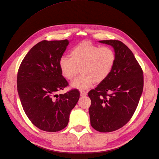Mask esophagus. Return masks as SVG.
Returning <instances> with one entry per match:
<instances>
[{
  "instance_id": "34e87169",
  "label": "esophagus",
  "mask_w": 159,
  "mask_h": 159,
  "mask_svg": "<svg viewBox=\"0 0 159 159\" xmlns=\"http://www.w3.org/2000/svg\"><path fill=\"white\" fill-rule=\"evenodd\" d=\"M80 95L81 96H85L87 95V93L85 91H80Z\"/></svg>"
}]
</instances>
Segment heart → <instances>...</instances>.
Returning <instances> with one entry per match:
<instances>
[{
	"label": "heart",
	"instance_id": "obj_1",
	"mask_svg": "<svg viewBox=\"0 0 159 159\" xmlns=\"http://www.w3.org/2000/svg\"><path fill=\"white\" fill-rule=\"evenodd\" d=\"M115 61L114 51L107 46L99 47L89 42H83L70 52V57L63 56L59 60L61 75L72 80L81 70V74L71 84L72 88L86 89L96 81L102 82L111 72Z\"/></svg>",
	"mask_w": 159,
	"mask_h": 159
}]
</instances>
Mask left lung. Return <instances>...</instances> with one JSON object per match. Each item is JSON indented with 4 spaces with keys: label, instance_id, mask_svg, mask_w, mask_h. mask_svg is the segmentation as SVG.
Returning a JSON list of instances; mask_svg holds the SVG:
<instances>
[{
    "label": "left lung",
    "instance_id": "obj_1",
    "mask_svg": "<svg viewBox=\"0 0 159 159\" xmlns=\"http://www.w3.org/2000/svg\"><path fill=\"white\" fill-rule=\"evenodd\" d=\"M99 42L113 48L115 61L107 78L88 93L91 101L89 113L92 127L107 133L121 128L132 117L143 93V73L131 50L122 42Z\"/></svg>",
    "mask_w": 159,
    "mask_h": 159
}]
</instances>
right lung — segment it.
<instances>
[{"mask_svg":"<svg viewBox=\"0 0 159 159\" xmlns=\"http://www.w3.org/2000/svg\"><path fill=\"white\" fill-rule=\"evenodd\" d=\"M69 42H40L27 53L18 70L17 90L23 109L42 131L57 132L64 129L80 98L77 89L57 94L68 85L61 74L59 60Z\"/></svg>","mask_w":159,"mask_h":159,"instance_id":"obj_1","label":"right lung"}]
</instances>
